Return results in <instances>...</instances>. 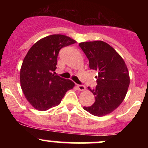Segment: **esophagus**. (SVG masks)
Here are the masks:
<instances>
[{
    "mask_svg": "<svg viewBox=\"0 0 148 148\" xmlns=\"http://www.w3.org/2000/svg\"><path fill=\"white\" fill-rule=\"evenodd\" d=\"M76 88L80 91H84L86 90V87H85L84 85H76Z\"/></svg>",
    "mask_w": 148,
    "mask_h": 148,
    "instance_id": "1",
    "label": "esophagus"
}]
</instances>
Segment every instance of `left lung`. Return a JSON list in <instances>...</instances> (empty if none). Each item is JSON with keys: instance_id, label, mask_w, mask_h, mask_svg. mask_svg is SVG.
<instances>
[{"instance_id": "8db88e82", "label": "left lung", "mask_w": 148, "mask_h": 148, "mask_svg": "<svg viewBox=\"0 0 148 148\" xmlns=\"http://www.w3.org/2000/svg\"><path fill=\"white\" fill-rule=\"evenodd\" d=\"M79 47L89 60L90 69L98 73L96 87H88L95 101L84 109L98 117L109 114L123 102L128 90L130 79L126 64L113 47L103 41L81 42Z\"/></svg>"}]
</instances>
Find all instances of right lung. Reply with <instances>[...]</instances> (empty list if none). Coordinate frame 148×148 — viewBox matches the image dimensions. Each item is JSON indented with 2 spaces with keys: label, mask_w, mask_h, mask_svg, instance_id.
I'll return each instance as SVG.
<instances>
[{
  "label": "right lung",
  "mask_w": 148,
  "mask_h": 148,
  "mask_svg": "<svg viewBox=\"0 0 148 148\" xmlns=\"http://www.w3.org/2000/svg\"><path fill=\"white\" fill-rule=\"evenodd\" d=\"M63 35H51L37 42L27 53L20 71L21 87L35 109L47 111L60 103L74 86L71 80L55 75L59 51L76 43Z\"/></svg>",
  "instance_id": "obj_1"
}]
</instances>
